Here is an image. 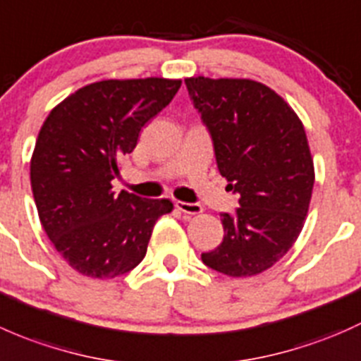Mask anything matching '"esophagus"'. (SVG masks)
Here are the masks:
<instances>
[{"label":"esophagus","mask_w":361,"mask_h":361,"mask_svg":"<svg viewBox=\"0 0 361 361\" xmlns=\"http://www.w3.org/2000/svg\"><path fill=\"white\" fill-rule=\"evenodd\" d=\"M176 207L179 208L180 212L189 215H196V214H202L203 207L198 205V203H188V202H176Z\"/></svg>","instance_id":"obj_1"}]
</instances>
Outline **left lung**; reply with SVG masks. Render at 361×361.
Wrapping results in <instances>:
<instances>
[{
  "label": "left lung",
  "mask_w": 361,
  "mask_h": 361,
  "mask_svg": "<svg viewBox=\"0 0 361 361\" xmlns=\"http://www.w3.org/2000/svg\"><path fill=\"white\" fill-rule=\"evenodd\" d=\"M189 97L212 137L235 214H221L224 240L202 254L228 276H254L280 261L310 208L314 166L299 116L274 90L252 80L188 78Z\"/></svg>",
  "instance_id": "8db88e82"
}]
</instances>
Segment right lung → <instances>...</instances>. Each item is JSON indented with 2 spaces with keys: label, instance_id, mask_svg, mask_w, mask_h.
Masks as SVG:
<instances>
[{
  "label": "right lung",
  "instance_id": "add662e5",
  "mask_svg": "<svg viewBox=\"0 0 361 361\" xmlns=\"http://www.w3.org/2000/svg\"><path fill=\"white\" fill-rule=\"evenodd\" d=\"M180 80H104L51 109L36 139L31 188L39 221L78 273L116 278L144 259L170 200L114 195L118 159L137 146L142 126L170 104Z\"/></svg>",
  "mask_w": 361,
  "mask_h": 361
}]
</instances>
